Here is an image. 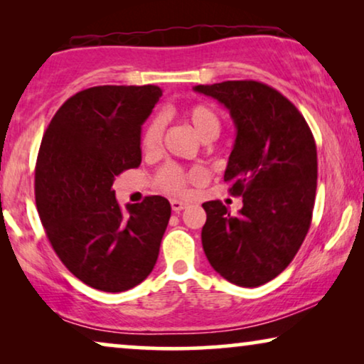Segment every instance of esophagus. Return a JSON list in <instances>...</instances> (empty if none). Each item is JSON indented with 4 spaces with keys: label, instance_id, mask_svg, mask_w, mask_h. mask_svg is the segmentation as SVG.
Wrapping results in <instances>:
<instances>
[{
    "label": "esophagus",
    "instance_id": "34e87169",
    "mask_svg": "<svg viewBox=\"0 0 364 364\" xmlns=\"http://www.w3.org/2000/svg\"><path fill=\"white\" fill-rule=\"evenodd\" d=\"M171 205H172V210H173V212H181V210H183V208L187 207V202H182V200H172V202H171Z\"/></svg>",
    "mask_w": 364,
    "mask_h": 364
}]
</instances>
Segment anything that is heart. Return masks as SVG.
Masks as SVG:
<instances>
[{"label":"heart","mask_w":364,"mask_h":364,"mask_svg":"<svg viewBox=\"0 0 364 364\" xmlns=\"http://www.w3.org/2000/svg\"><path fill=\"white\" fill-rule=\"evenodd\" d=\"M183 119L191 124L193 131L203 142H210L220 134L222 122L218 114L207 104H193L183 111ZM164 136V119L161 116L152 117L144 127L141 136V149L144 156H154L161 149ZM205 171L202 167L186 168L177 164H166L156 173V183L159 188L167 193H183L188 182L205 181Z\"/></svg>","instance_id":"1"}]
</instances>
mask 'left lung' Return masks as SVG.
Instances as JSON below:
<instances>
[{
    "label": "left lung",
    "mask_w": 364,
    "mask_h": 364,
    "mask_svg": "<svg viewBox=\"0 0 364 364\" xmlns=\"http://www.w3.org/2000/svg\"><path fill=\"white\" fill-rule=\"evenodd\" d=\"M193 91L230 111L237 137L223 181L243 202L237 215L220 200L202 203L203 252L225 280L260 287L290 265L310 230L318 178L315 139L301 112L263 82L223 81Z\"/></svg>",
    "instance_id": "8db88e82"
}]
</instances>
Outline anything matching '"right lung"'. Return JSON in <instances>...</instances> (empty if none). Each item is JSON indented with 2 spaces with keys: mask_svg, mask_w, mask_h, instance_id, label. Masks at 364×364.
<instances>
[{
  "mask_svg": "<svg viewBox=\"0 0 364 364\" xmlns=\"http://www.w3.org/2000/svg\"><path fill=\"white\" fill-rule=\"evenodd\" d=\"M161 96L152 84L84 89L43 136L34 171L39 218L64 267L96 290H131L157 262L171 203L149 196L122 212L112 183L141 166V126Z\"/></svg>",
  "mask_w": 364,
  "mask_h": 364,
  "instance_id": "add662e5",
  "label": "right lung"
}]
</instances>
